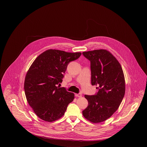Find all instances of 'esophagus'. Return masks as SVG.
Masks as SVG:
<instances>
[{"label": "esophagus", "instance_id": "esophagus-1", "mask_svg": "<svg viewBox=\"0 0 147 147\" xmlns=\"http://www.w3.org/2000/svg\"><path fill=\"white\" fill-rule=\"evenodd\" d=\"M75 95H76V96H77V97H78V98H80V97H82V93L76 94Z\"/></svg>", "mask_w": 147, "mask_h": 147}]
</instances>
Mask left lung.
Masks as SVG:
<instances>
[{
	"mask_svg": "<svg viewBox=\"0 0 147 147\" xmlns=\"http://www.w3.org/2000/svg\"><path fill=\"white\" fill-rule=\"evenodd\" d=\"M90 62L92 85H98L94 95H85L88 107L83 111L84 117L92 123L110 118L116 111L125 93V80L119 61L106 49L83 52Z\"/></svg>",
	"mask_w": 147,
	"mask_h": 147,
	"instance_id": "1",
	"label": "left lung"
}]
</instances>
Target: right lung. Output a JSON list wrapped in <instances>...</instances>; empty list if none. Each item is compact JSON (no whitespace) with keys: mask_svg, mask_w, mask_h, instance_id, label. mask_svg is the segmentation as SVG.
<instances>
[{"mask_svg":"<svg viewBox=\"0 0 147 147\" xmlns=\"http://www.w3.org/2000/svg\"><path fill=\"white\" fill-rule=\"evenodd\" d=\"M81 55L49 49L31 64L25 77L24 90L28 104L40 119L53 122L61 118L73 101L74 94L58 85L62 82L68 64Z\"/></svg>","mask_w":147,"mask_h":147,"instance_id":"right-lung-1","label":"right lung"}]
</instances>
